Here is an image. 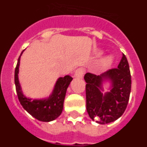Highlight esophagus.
Returning <instances> with one entry per match:
<instances>
[{
  "label": "esophagus",
  "instance_id": "esophagus-1",
  "mask_svg": "<svg viewBox=\"0 0 147 147\" xmlns=\"http://www.w3.org/2000/svg\"><path fill=\"white\" fill-rule=\"evenodd\" d=\"M84 74H85V71H84V69L83 68H78L77 70H76V71H75L74 73V76L76 78H79V79H80V78H82L83 75H84Z\"/></svg>",
  "mask_w": 147,
  "mask_h": 147
}]
</instances>
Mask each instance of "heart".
Returning a JSON list of instances; mask_svg holds the SVG:
<instances>
[{
	"label": "heart",
	"mask_w": 147,
	"mask_h": 147,
	"mask_svg": "<svg viewBox=\"0 0 147 147\" xmlns=\"http://www.w3.org/2000/svg\"><path fill=\"white\" fill-rule=\"evenodd\" d=\"M111 62H112V58L110 57H107L105 59V62L106 64H110Z\"/></svg>",
	"instance_id": "obj_1"
}]
</instances>
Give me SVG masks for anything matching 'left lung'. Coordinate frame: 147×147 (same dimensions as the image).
I'll list each match as a JSON object with an SVG mask.
<instances>
[{
  "instance_id": "left-lung-1",
  "label": "left lung",
  "mask_w": 147,
  "mask_h": 147,
  "mask_svg": "<svg viewBox=\"0 0 147 147\" xmlns=\"http://www.w3.org/2000/svg\"><path fill=\"white\" fill-rule=\"evenodd\" d=\"M86 108L90 118L101 124L117 120L127 108L131 91V75L129 63L124 54L118 67H113L99 76L87 73ZM112 82L113 88L104 96L100 93L101 82L104 79Z\"/></svg>"
}]
</instances>
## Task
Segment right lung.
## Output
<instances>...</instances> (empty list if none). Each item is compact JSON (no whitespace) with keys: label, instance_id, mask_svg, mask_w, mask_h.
Here are the masks:
<instances>
[{"label":"right lung","instance_id":"obj_1","mask_svg":"<svg viewBox=\"0 0 147 147\" xmlns=\"http://www.w3.org/2000/svg\"><path fill=\"white\" fill-rule=\"evenodd\" d=\"M20 56L18 58L15 71V88L19 102H20L23 108L37 120L45 122L54 120L62 113L66 90L71 82L72 81L73 78L71 76L67 75L64 77H60L58 79L54 87V91L48 99L32 101V99L27 98L23 96L18 81V74L19 71Z\"/></svg>","mask_w":147,"mask_h":147}]
</instances>
